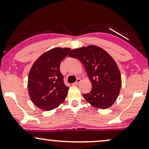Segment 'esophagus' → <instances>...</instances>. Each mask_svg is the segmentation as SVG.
<instances>
[{
  "mask_svg": "<svg viewBox=\"0 0 149 149\" xmlns=\"http://www.w3.org/2000/svg\"><path fill=\"white\" fill-rule=\"evenodd\" d=\"M80 81H81V80H80V78H78L76 80V82H75L74 83H73V85H78L79 83H80Z\"/></svg>",
  "mask_w": 149,
  "mask_h": 149,
  "instance_id": "esophagus-1",
  "label": "esophagus"
}]
</instances>
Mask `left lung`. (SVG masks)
Instances as JSON below:
<instances>
[{
    "label": "left lung",
    "mask_w": 149,
    "mask_h": 149,
    "mask_svg": "<svg viewBox=\"0 0 149 149\" xmlns=\"http://www.w3.org/2000/svg\"><path fill=\"white\" fill-rule=\"evenodd\" d=\"M84 64L92 90L84 94L85 100L97 109L111 107L118 97L121 76L114 59L104 49L96 45L74 49L69 54Z\"/></svg>",
    "instance_id": "8db88e82"
}]
</instances>
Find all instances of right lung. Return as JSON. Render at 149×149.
I'll return each instance as SVG.
<instances>
[{
  "label": "right lung",
  "mask_w": 149,
  "mask_h": 149,
  "mask_svg": "<svg viewBox=\"0 0 149 149\" xmlns=\"http://www.w3.org/2000/svg\"><path fill=\"white\" fill-rule=\"evenodd\" d=\"M70 50L68 47L49 49L32 66L28 77V91L31 100L39 109L52 110L66 99L69 88L64 85L59 66Z\"/></svg>",
  "instance_id": "obj_1"
}]
</instances>
